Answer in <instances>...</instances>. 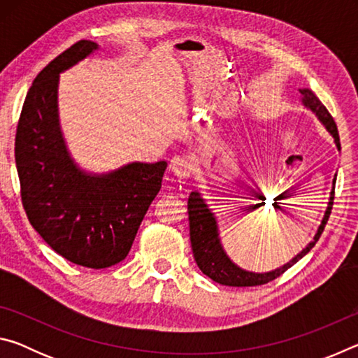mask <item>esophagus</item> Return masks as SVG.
I'll list each match as a JSON object with an SVG mask.
<instances>
[{
  "mask_svg": "<svg viewBox=\"0 0 358 358\" xmlns=\"http://www.w3.org/2000/svg\"><path fill=\"white\" fill-rule=\"evenodd\" d=\"M171 169L177 177H187L192 169V157L191 156H175L171 161Z\"/></svg>",
  "mask_w": 358,
  "mask_h": 358,
  "instance_id": "34e87169",
  "label": "esophagus"
}]
</instances>
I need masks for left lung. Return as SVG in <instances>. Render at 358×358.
<instances>
[{
    "mask_svg": "<svg viewBox=\"0 0 358 358\" xmlns=\"http://www.w3.org/2000/svg\"><path fill=\"white\" fill-rule=\"evenodd\" d=\"M300 94H301L303 104L316 113V117L320 120V123L325 126V129L330 132L333 138H335L336 148L341 150L338 128L335 121L331 118V115L325 108V106L319 101L317 96L314 94L311 90L301 88ZM335 183H336V177L333 178V185ZM333 199H335V186H333V189L330 192L329 207L325 210L322 222H320L316 235H314V238L306 245L305 250L296 254L292 260H289L287 264H284L282 266H280V268L266 271V273H254V271L240 268L237 264H234L232 260H230V257L227 256L221 245L220 230H217L215 213L208 208V205L205 203L201 192L192 191L189 194V199H187V215H189V237H191L192 254L197 262V266L202 270L203 275H207L213 281L222 284V286L248 287V286H260V284L273 281L278 276H281L287 268H290L294 264L299 262L303 256H306V254L313 250V246L317 243V240L320 238V235H322L325 224L329 221V216L331 213Z\"/></svg>",
    "mask_w": 358,
    "mask_h": 358,
    "instance_id": "obj_1",
    "label": "left lung"
}]
</instances>
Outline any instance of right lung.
Segmentation results:
<instances>
[{"label": "right lung", "mask_w": 358, "mask_h": 358, "mask_svg": "<svg viewBox=\"0 0 358 358\" xmlns=\"http://www.w3.org/2000/svg\"><path fill=\"white\" fill-rule=\"evenodd\" d=\"M98 48L93 41H78L39 72L15 134V166L29 222L59 256L94 270L128 256L167 167L166 161L131 162L98 175L72 159L58 120L59 74Z\"/></svg>", "instance_id": "right-lung-1"}]
</instances>
